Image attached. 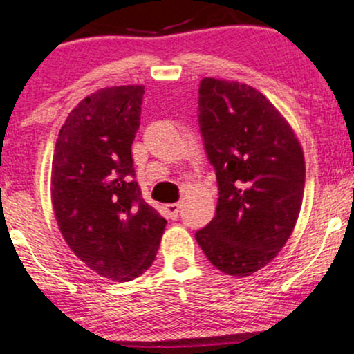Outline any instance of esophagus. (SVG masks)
<instances>
[{
  "instance_id": "esophagus-1",
  "label": "esophagus",
  "mask_w": 354,
  "mask_h": 354,
  "mask_svg": "<svg viewBox=\"0 0 354 354\" xmlns=\"http://www.w3.org/2000/svg\"><path fill=\"white\" fill-rule=\"evenodd\" d=\"M180 208L181 205L180 203H169V205H166V213H168V216L171 219H176L178 218V213H180Z\"/></svg>"
}]
</instances>
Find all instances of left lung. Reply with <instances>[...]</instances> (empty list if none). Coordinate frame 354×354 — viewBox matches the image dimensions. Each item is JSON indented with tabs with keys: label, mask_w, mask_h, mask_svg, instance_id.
<instances>
[{
	"label": "left lung",
	"mask_w": 354,
	"mask_h": 354,
	"mask_svg": "<svg viewBox=\"0 0 354 354\" xmlns=\"http://www.w3.org/2000/svg\"><path fill=\"white\" fill-rule=\"evenodd\" d=\"M198 104L219 198L196 241L219 271L250 276L293 233L306 176L303 148L286 118L250 84L203 78Z\"/></svg>",
	"instance_id": "8db88e82"
}]
</instances>
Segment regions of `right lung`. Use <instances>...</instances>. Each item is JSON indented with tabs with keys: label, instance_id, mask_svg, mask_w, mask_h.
<instances>
[{
	"label": "right lung",
	"instance_id": "obj_1",
	"mask_svg": "<svg viewBox=\"0 0 354 354\" xmlns=\"http://www.w3.org/2000/svg\"><path fill=\"white\" fill-rule=\"evenodd\" d=\"M143 95V84L91 93L71 109L53 154L51 203L64 241L89 270L120 283L153 265L166 226L131 180Z\"/></svg>",
	"mask_w": 354,
	"mask_h": 354
}]
</instances>
